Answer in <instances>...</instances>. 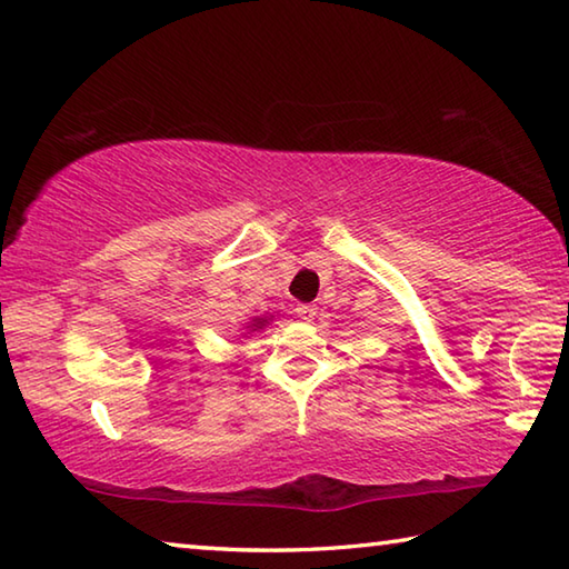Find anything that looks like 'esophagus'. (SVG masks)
I'll use <instances>...</instances> for the list:
<instances>
[{
	"label": "esophagus",
	"mask_w": 569,
	"mask_h": 569,
	"mask_svg": "<svg viewBox=\"0 0 569 569\" xmlns=\"http://www.w3.org/2000/svg\"><path fill=\"white\" fill-rule=\"evenodd\" d=\"M296 313H298V318L306 320V323H311V320H313L316 313H318V308H316L313 303H298Z\"/></svg>",
	"instance_id": "esophagus-1"
}]
</instances>
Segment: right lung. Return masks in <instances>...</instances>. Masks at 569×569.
I'll list each match as a JSON object with an SVG mask.
<instances>
[{
    "mask_svg": "<svg viewBox=\"0 0 569 569\" xmlns=\"http://www.w3.org/2000/svg\"><path fill=\"white\" fill-rule=\"evenodd\" d=\"M261 323H263V320H261V318H258V323H253V326H256V328H261Z\"/></svg>",
    "mask_w": 569,
    "mask_h": 569,
    "instance_id": "add662e5",
    "label": "right lung"
}]
</instances>
